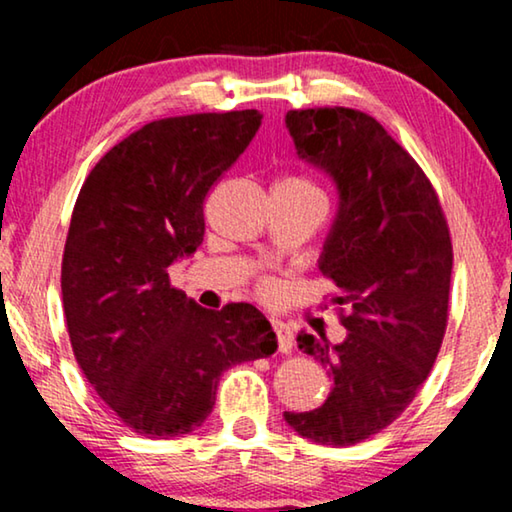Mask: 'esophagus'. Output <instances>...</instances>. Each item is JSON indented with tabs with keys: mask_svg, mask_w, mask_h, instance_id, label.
Instances as JSON below:
<instances>
[{
	"mask_svg": "<svg viewBox=\"0 0 512 512\" xmlns=\"http://www.w3.org/2000/svg\"><path fill=\"white\" fill-rule=\"evenodd\" d=\"M272 328H275L277 340H279V352L289 354L293 349V328L284 321H272Z\"/></svg>",
	"mask_w": 512,
	"mask_h": 512,
	"instance_id": "esophagus-1",
	"label": "esophagus"
}]
</instances>
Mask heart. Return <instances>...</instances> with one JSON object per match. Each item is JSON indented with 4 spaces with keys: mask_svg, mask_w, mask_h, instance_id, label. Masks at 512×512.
I'll use <instances>...</instances> for the list:
<instances>
[{
    "mask_svg": "<svg viewBox=\"0 0 512 512\" xmlns=\"http://www.w3.org/2000/svg\"><path fill=\"white\" fill-rule=\"evenodd\" d=\"M282 184H300V186H312L310 181H305V179H300V177H289V179H284ZM275 282H263L261 284V291L265 293V296H272V293H275Z\"/></svg>",
    "mask_w": 512,
    "mask_h": 512,
    "instance_id": "1",
    "label": "heart"
}]
</instances>
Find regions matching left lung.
I'll return each instance as SVG.
<instances>
[{"label": "left lung", "instance_id": "obj_1", "mask_svg": "<svg viewBox=\"0 0 512 512\" xmlns=\"http://www.w3.org/2000/svg\"><path fill=\"white\" fill-rule=\"evenodd\" d=\"M298 156L328 172L340 207L319 270L338 286L347 338L310 333L298 349L333 380L324 405L284 412L321 445L361 443L403 415L429 377L450 317L452 237L436 188L417 160L359 109L286 114Z\"/></svg>", "mask_w": 512, "mask_h": 512}]
</instances>
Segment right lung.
<instances>
[{"label":"right lung","mask_w":512,"mask_h":512,"mask_svg":"<svg viewBox=\"0 0 512 512\" xmlns=\"http://www.w3.org/2000/svg\"><path fill=\"white\" fill-rule=\"evenodd\" d=\"M256 109L160 118L83 181L62 254V307L76 363L130 431L172 438L205 422L223 370L277 352L249 303L205 310L170 265L205 235V198L254 139Z\"/></svg>","instance_id":"right-lung-1"}]
</instances>
